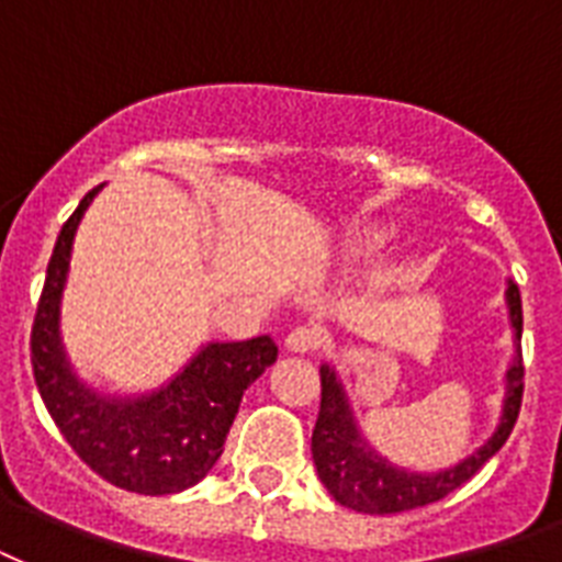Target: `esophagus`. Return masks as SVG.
<instances>
[{"label":"esophagus","instance_id":"obj_1","mask_svg":"<svg viewBox=\"0 0 562 562\" xmlns=\"http://www.w3.org/2000/svg\"><path fill=\"white\" fill-rule=\"evenodd\" d=\"M324 344V335H321V329H315V326H297V329H291L289 338H285V347L294 352H312L317 350Z\"/></svg>","mask_w":562,"mask_h":562}]
</instances>
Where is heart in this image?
<instances>
[{
	"label": "heart",
	"instance_id": "1",
	"mask_svg": "<svg viewBox=\"0 0 562 562\" xmlns=\"http://www.w3.org/2000/svg\"><path fill=\"white\" fill-rule=\"evenodd\" d=\"M384 241L382 233H364V236L359 238V245L364 247V250H370V247H379Z\"/></svg>",
	"mask_w": 562,
	"mask_h": 562
}]
</instances>
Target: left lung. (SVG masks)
Returning a JSON list of instances; mask_svg holds the SVG:
<instances>
[{"label": "left lung", "instance_id": "1", "mask_svg": "<svg viewBox=\"0 0 562 562\" xmlns=\"http://www.w3.org/2000/svg\"><path fill=\"white\" fill-rule=\"evenodd\" d=\"M507 306H510V324H514L516 341H519L522 338V297H519L516 282H507ZM522 391L525 368L522 356L516 352L514 368L507 370V400L496 435L452 470L417 475V472L396 470L382 461L361 440L359 428L352 423L350 405L344 400L341 384L335 379V370L324 364L321 368V411H317L315 431H312V458H315L317 475L324 481V487L333 493L335 502H341L344 507H352L359 514H402V510L440 502L452 490L467 484L505 446L516 426L519 408H522Z\"/></svg>", "mask_w": 562, "mask_h": 562}]
</instances>
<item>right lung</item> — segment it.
Instances as JSON below:
<instances>
[{"mask_svg":"<svg viewBox=\"0 0 562 562\" xmlns=\"http://www.w3.org/2000/svg\"><path fill=\"white\" fill-rule=\"evenodd\" d=\"M99 189L83 194L55 241L31 329V368L55 426L95 475L131 493L169 496L215 467L238 402L277 361V344L268 335L206 344L183 373L139 400H110L83 387L69 370L57 326L75 229Z\"/></svg>","mask_w":562,"mask_h":562,"instance_id":"add662e5","label":"right lung"}]
</instances>
